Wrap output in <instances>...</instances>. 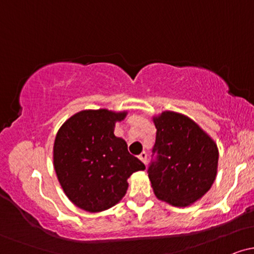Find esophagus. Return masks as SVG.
Instances as JSON below:
<instances>
[{
	"label": "esophagus",
	"instance_id": "obj_1",
	"mask_svg": "<svg viewBox=\"0 0 254 254\" xmlns=\"http://www.w3.org/2000/svg\"><path fill=\"white\" fill-rule=\"evenodd\" d=\"M138 159L141 160L144 165L147 164V153H145V151H142V153L138 155Z\"/></svg>",
	"mask_w": 254,
	"mask_h": 254
}]
</instances>
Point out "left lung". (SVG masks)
Listing matches in <instances>:
<instances>
[{
  "instance_id": "left-lung-1",
  "label": "left lung",
  "mask_w": 254,
  "mask_h": 254,
  "mask_svg": "<svg viewBox=\"0 0 254 254\" xmlns=\"http://www.w3.org/2000/svg\"><path fill=\"white\" fill-rule=\"evenodd\" d=\"M157 161L148 170L157 199L177 208L199 200L217 174L216 142L193 119L174 111L153 116Z\"/></svg>"
}]
</instances>
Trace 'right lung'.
Listing matches in <instances>:
<instances>
[{
  "mask_svg": "<svg viewBox=\"0 0 254 254\" xmlns=\"http://www.w3.org/2000/svg\"><path fill=\"white\" fill-rule=\"evenodd\" d=\"M127 111L83 110L66 119L54 143V168L69 200L88 212L112 208L127 193V179L145 166L115 135Z\"/></svg>",
  "mask_w": 254,
  "mask_h": 254,
  "instance_id": "obj_1",
  "label": "right lung"
}]
</instances>
